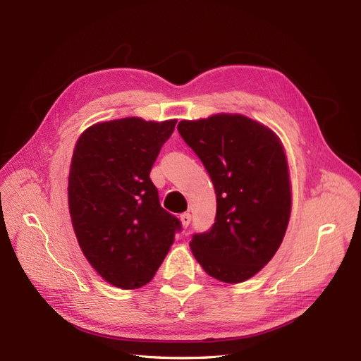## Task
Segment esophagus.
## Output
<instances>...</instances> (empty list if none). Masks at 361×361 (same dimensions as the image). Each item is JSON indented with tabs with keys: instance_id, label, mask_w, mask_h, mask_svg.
<instances>
[{
	"instance_id": "34e87169",
	"label": "esophagus",
	"mask_w": 361,
	"mask_h": 361,
	"mask_svg": "<svg viewBox=\"0 0 361 361\" xmlns=\"http://www.w3.org/2000/svg\"><path fill=\"white\" fill-rule=\"evenodd\" d=\"M179 220H180V223H182V227L187 228V227L190 226V223H191V214H188V212L180 214V215H179Z\"/></svg>"
}]
</instances>
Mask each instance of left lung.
Returning <instances> with one entry per match:
<instances>
[{
  "label": "left lung",
  "instance_id": "1",
  "mask_svg": "<svg viewBox=\"0 0 361 361\" xmlns=\"http://www.w3.org/2000/svg\"><path fill=\"white\" fill-rule=\"evenodd\" d=\"M178 130L216 194L215 223L192 236V255L211 277L243 283L268 264L286 233L292 199L285 149L269 128L243 114L182 120Z\"/></svg>",
  "mask_w": 361,
  "mask_h": 361
}]
</instances>
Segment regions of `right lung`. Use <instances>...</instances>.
<instances>
[{"label": "right lung", "instance_id": "1", "mask_svg": "<svg viewBox=\"0 0 361 361\" xmlns=\"http://www.w3.org/2000/svg\"><path fill=\"white\" fill-rule=\"evenodd\" d=\"M176 122L110 120L87 128L75 145L68 185L72 226L85 259L116 288L147 285L182 227L162 209L149 178Z\"/></svg>", "mask_w": 361, "mask_h": 361}]
</instances>
